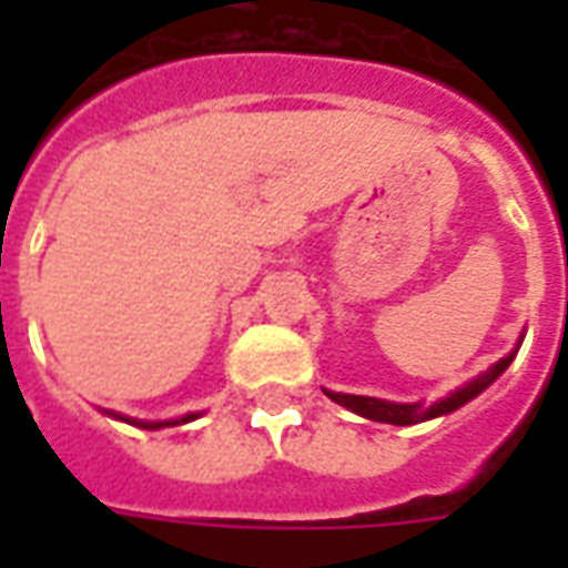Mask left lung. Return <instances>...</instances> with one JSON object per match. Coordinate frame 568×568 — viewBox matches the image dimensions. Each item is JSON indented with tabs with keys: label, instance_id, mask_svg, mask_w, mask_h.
<instances>
[{
	"label": "left lung",
	"instance_id": "left-lung-1",
	"mask_svg": "<svg viewBox=\"0 0 568 568\" xmlns=\"http://www.w3.org/2000/svg\"><path fill=\"white\" fill-rule=\"evenodd\" d=\"M521 338H525V333H521L516 347H513L510 354L504 356V359L489 365V368H486L484 374H477L475 379H468L466 386L454 388L450 395L433 400L430 406H424L422 400H413V404H397V400H383V397L347 395V392H329V388H324V395H327L329 400H336L338 406L351 409V413L363 415V418H372V422H379V424H397V427H404V424L430 422V418H439V415H448L454 413V409H459V406H466L468 400H475L480 392H486V388L493 386L495 379L501 377V374L510 368L513 359H516V354H519V347H521Z\"/></svg>",
	"mask_w": 568,
	"mask_h": 568
}]
</instances>
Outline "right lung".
<instances>
[{
  "mask_svg": "<svg viewBox=\"0 0 568 568\" xmlns=\"http://www.w3.org/2000/svg\"><path fill=\"white\" fill-rule=\"evenodd\" d=\"M102 413L111 415V418H118V422L135 424V427H141V430H162V427H176V424H189L203 415V413H189V415H180V418H164V422H144V418H129V415L111 413V409H102Z\"/></svg>",
  "mask_w": 568,
  "mask_h": 568,
  "instance_id": "right-lung-1",
  "label": "right lung"
}]
</instances>
